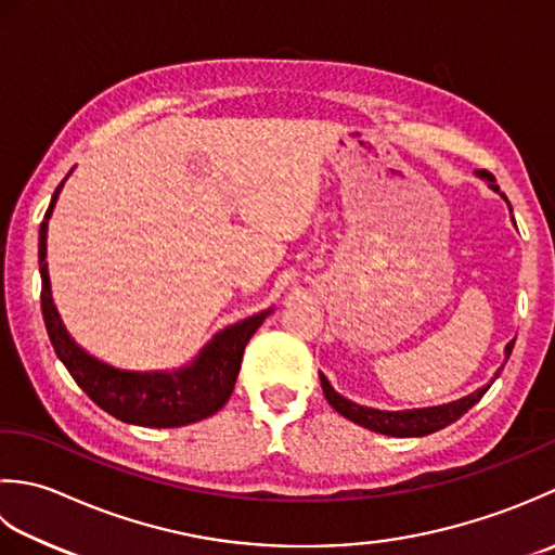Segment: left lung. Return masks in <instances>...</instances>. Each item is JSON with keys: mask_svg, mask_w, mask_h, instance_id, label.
<instances>
[{"mask_svg": "<svg viewBox=\"0 0 555 555\" xmlns=\"http://www.w3.org/2000/svg\"><path fill=\"white\" fill-rule=\"evenodd\" d=\"M477 177H481L483 182H489L493 191H501L499 184H495V177L491 172H486V169H477ZM501 196L505 198V194H501ZM507 206H511V201H507ZM511 212H513V208H511ZM513 347H515V340H511V343L505 345V361L511 359ZM499 373H501V369H499ZM499 373H495V378H499ZM491 383H489V386L479 388V390H474L472 395H467V398H460V400L448 402V404L422 406V410L383 412V410H373V406H364V404H357L352 400L343 398L340 392L333 390L331 383H327V378L321 373V386H323V392H325V400L331 402V406H333L337 414H343L345 420L354 422L359 426L371 428V431L383 434V436H395V438L428 436V434L440 431V428L450 426L452 422H457L462 414L469 412L472 406L483 398V392L491 388Z\"/></svg>", "mask_w": 555, "mask_h": 555, "instance_id": "8db88e82", "label": "left lung"}]
</instances>
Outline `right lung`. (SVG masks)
I'll list each match as a JSON object with an SVG mask.
<instances>
[{"mask_svg":"<svg viewBox=\"0 0 555 555\" xmlns=\"http://www.w3.org/2000/svg\"><path fill=\"white\" fill-rule=\"evenodd\" d=\"M62 186L64 182L56 186L50 208L44 212L38 244L42 319L56 357L72 373L78 388L100 410H105L119 422L151 428H172L208 420L230 400L236 376H240L244 347L273 309L224 327L201 349V354L189 366L177 371H121L90 357L86 349L72 340L60 313L54 309L48 263H44V256H48V220Z\"/></svg>","mask_w":555,"mask_h":555,"instance_id":"1","label":"right lung"}]
</instances>
